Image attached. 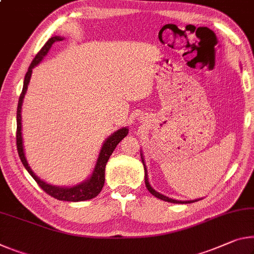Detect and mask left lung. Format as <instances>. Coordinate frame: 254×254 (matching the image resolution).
<instances>
[{
  "label": "left lung",
  "instance_id": "8db88e82",
  "mask_svg": "<svg viewBox=\"0 0 254 254\" xmlns=\"http://www.w3.org/2000/svg\"><path fill=\"white\" fill-rule=\"evenodd\" d=\"M141 152V151H140ZM141 162L143 164V168H144V183H146V187L148 189V191L151 193L152 195H155L156 198H158L160 200H164V201H167V202H172V203H192V202H195V201H198L200 199H195V200H190V201H182V200H175V199H172V198H168V196L162 194V193L157 192L155 189H152V187L149 183V180H148V171H147V166L146 164H144V158H143V155L141 152Z\"/></svg>",
  "mask_w": 254,
  "mask_h": 254
}]
</instances>
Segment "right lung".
I'll return each mask as SVG.
<instances>
[{"label": "right lung", "instance_id": "add662e5", "mask_svg": "<svg viewBox=\"0 0 254 254\" xmlns=\"http://www.w3.org/2000/svg\"><path fill=\"white\" fill-rule=\"evenodd\" d=\"M63 37H60V36H54V37L50 38L46 42L45 45L42 47V50L38 52V54L35 56L33 62L28 67V71L25 75V80H23V87H22V92L19 97V103H18V110H17V148H18V154L20 159H21V163L27 172L33 176V179L37 182L40 188L45 191L47 194H50L53 198L62 201H72V202H78V201H84V200H90L95 196L99 194V192L102 191L104 187V183H105V167L106 164L110 159L111 155L114 151V149L118 146L119 142L122 140L124 136H127L128 133L127 127H122L120 130L115 131L114 133H112L108 138L104 141L102 148H100L98 158L96 160L95 167L92 170V173L90 174L89 178L87 180L82 181L75 185H72V187H59V185H53L45 182L42 179H39L37 175L35 174L31 170L29 164L27 162L26 155H25V149H23V142H22V123H21V110H22V104H23V98H25V95L28 89V84L30 82L31 73H33V69L35 66H37L38 64L43 61V59L47 55L48 51L51 50V47L53 46V44L56 42H60V40H63Z\"/></svg>", "mask_w": 254, "mask_h": 254}]
</instances>
